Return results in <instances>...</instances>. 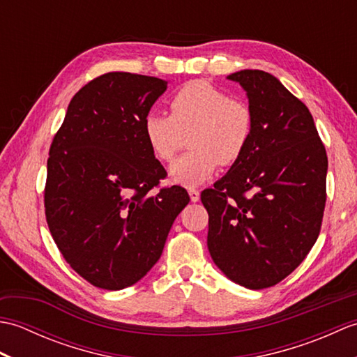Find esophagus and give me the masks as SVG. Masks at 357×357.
<instances>
[{
    "label": "esophagus",
    "mask_w": 357,
    "mask_h": 357,
    "mask_svg": "<svg viewBox=\"0 0 357 357\" xmlns=\"http://www.w3.org/2000/svg\"><path fill=\"white\" fill-rule=\"evenodd\" d=\"M188 196H190L192 202H198L199 198H201V193H199V190H195V188H190V190H188Z\"/></svg>",
    "instance_id": "obj_1"
}]
</instances>
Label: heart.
<instances>
[{"label":"heart","mask_w":357,"mask_h":357,"mask_svg":"<svg viewBox=\"0 0 357 357\" xmlns=\"http://www.w3.org/2000/svg\"><path fill=\"white\" fill-rule=\"evenodd\" d=\"M170 115L150 112L144 119V136L151 153L169 162L188 138L190 153L169 169L172 183L201 185L213 176L219 162L231 165L244 153L253 132V115L247 104L231 100L207 81H192L173 93Z\"/></svg>","instance_id":"b5f03b06"}]
</instances>
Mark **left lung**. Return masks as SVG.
<instances>
[{
	"instance_id": "1",
	"label": "left lung",
	"mask_w": 357,
	"mask_h": 357,
	"mask_svg": "<svg viewBox=\"0 0 357 357\" xmlns=\"http://www.w3.org/2000/svg\"><path fill=\"white\" fill-rule=\"evenodd\" d=\"M245 90L253 132L230 170L201 193L216 267L250 290L276 285L319 236L328 159L312 113L262 70L227 77Z\"/></svg>"
}]
</instances>
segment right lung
Returning a JSON list of instances; mask_svg holds the SVG:
<instances>
[{"instance_id":"add662e5","label":"right lung","mask_w":357,"mask_h":357,"mask_svg":"<svg viewBox=\"0 0 357 357\" xmlns=\"http://www.w3.org/2000/svg\"><path fill=\"white\" fill-rule=\"evenodd\" d=\"M169 81L127 72L95 78L72 98L53 138L45 219L64 259L104 290L138 282L162 255L190 198L165 178L144 136V119Z\"/></svg>"}]
</instances>
